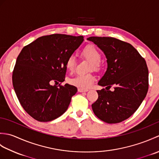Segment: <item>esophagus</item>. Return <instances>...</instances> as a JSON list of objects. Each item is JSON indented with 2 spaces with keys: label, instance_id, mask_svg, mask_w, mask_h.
Wrapping results in <instances>:
<instances>
[{
  "label": "esophagus",
  "instance_id": "esophagus-1",
  "mask_svg": "<svg viewBox=\"0 0 159 159\" xmlns=\"http://www.w3.org/2000/svg\"><path fill=\"white\" fill-rule=\"evenodd\" d=\"M78 91H79V92H88V89L79 88V89H78Z\"/></svg>",
  "mask_w": 159,
  "mask_h": 159
}]
</instances>
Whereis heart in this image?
Listing matches in <instances>:
<instances>
[{
    "instance_id": "heart-1",
    "label": "heart",
    "mask_w": 159,
    "mask_h": 159,
    "mask_svg": "<svg viewBox=\"0 0 159 159\" xmlns=\"http://www.w3.org/2000/svg\"><path fill=\"white\" fill-rule=\"evenodd\" d=\"M82 55L92 62V67L98 68L99 67V63L102 58L100 51L95 46L87 45L83 48ZM76 65L75 57L74 55H70L66 60V66L67 70L70 72H72ZM96 80V78L91 74H77L76 76L70 80L72 85L82 89H88L92 85Z\"/></svg>"
}]
</instances>
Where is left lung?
<instances>
[{
    "instance_id": "left-lung-1",
    "label": "left lung",
    "mask_w": 159,
    "mask_h": 159,
    "mask_svg": "<svg viewBox=\"0 0 159 159\" xmlns=\"http://www.w3.org/2000/svg\"><path fill=\"white\" fill-rule=\"evenodd\" d=\"M106 56L107 69L98 85L114 91L98 90V98L92 104L94 114L108 124L120 123L137 110L148 90L146 61L130 43L109 37H90Z\"/></svg>"
}]
</instances>
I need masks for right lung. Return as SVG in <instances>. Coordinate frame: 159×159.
I'll use <instances>...</instances> for the list:
<instances>
[{"label":"right lung","instance_id":"add662e5","mask_svg":"<svg viewBox=\"0 0 159 159\" xmlns=\"http://www.w3.org/2000/svg\"><path fill=\"white\" fill-rule=\"evenodd\" d=\"M83 36H42L24 47L17 58L12 81L20 103L39 121H50L66 112L77 88L51 83L65 80L66 60L83 42Z\"/></svg>","mask_w":159,"mask_h":159}]
</instances>
